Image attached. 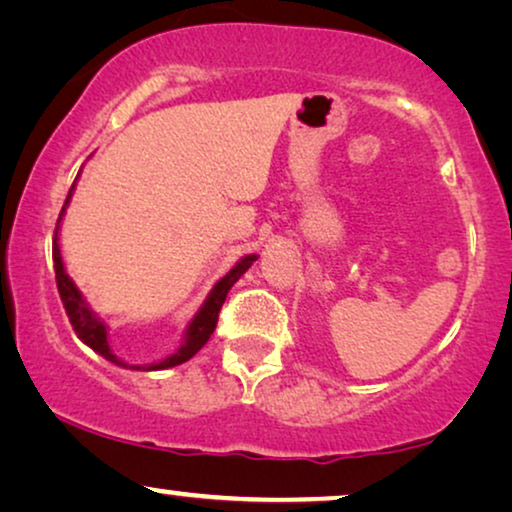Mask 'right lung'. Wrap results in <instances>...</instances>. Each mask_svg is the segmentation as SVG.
<instances>
[{"label":"right lung","mask_w":512,"mask_h":512,"mask_svg":"<svg viewBox=\"0 0 512 512\" xmlns=\"http://www.w3.org/2000/svg\"><path fill=\"white\" fill-rule=\"evenodd\" d=\"M69 198H72V191H69L65 205L69 202ZM62 212H65V207H62ZM62 212H60V219H62ZM60 219H58V223H60ZM254 261H256L254 254L244 256L242 261L237 263L235 268L221 279V282H216L212 293H209V298L205 300V305L200 307V312L195 314L191 326H188L184 345H181L172 356H167L165 361L156 363V366H149L146 370H160V368L179 366V363L188 361L193 354H198L200 349L207 345L209 335L214 333L216 321H219V312L223 307V300H226V296H228L230 286H233L237 279H240L244 272L251 268V263H254ZM53 268H55V284H58L60 300H62V305H65L69 324H72L76 335H79V340L86 342L90 349H95V352L104 356L107 361L118 363V366H125L123 361H118L116 356L111 354L109 342H107V326H104V321L97 319L95 314L88 310L86 300L81 298L79 289H76L74 282L69 279V275L65 272V265H62V256H60V247H58V228H55V237H53Z\"/></svg>","instance_id":"right-lung-1"}]
</instances>
